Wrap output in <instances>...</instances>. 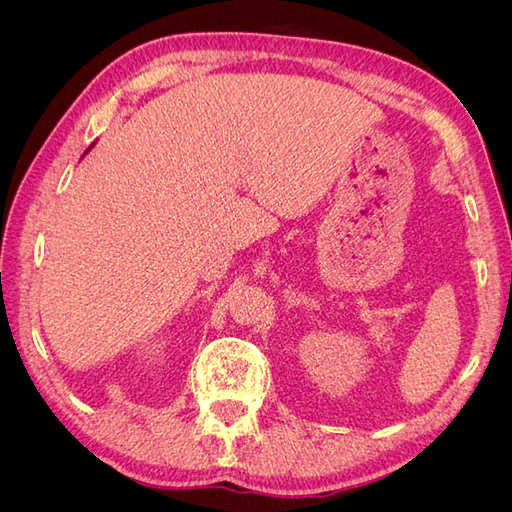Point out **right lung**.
I'll use <instances>...</instances> for the list:
<instances>
[{"label": "right lung", "mask_w": 512, "mask_h": 512, "mask_svg": "<svg viewBox=\"0 0 512 512\" xmlns=\"http://www.w3.org/2000/svg\"><path fill=\"white\" fill-rule=\"evenodd\" d=\"M94 145H96V143H94ZM94 145H89V149H87V151H85V153H89V151H91V149H94Z\"/></svg>", "instance_id": "add662e5"}]
</instances>
